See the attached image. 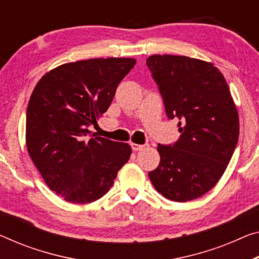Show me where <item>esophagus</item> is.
<instances>
[{"instance_id": "34e87169", "label": "esophagus", "mask_w": 259, "mask_h": 259, "mask_svg": "<svg viewBox=\"0 0 259 259\" xmlns=\"http://www.w3.org/2000/svg\"><path fill=\"white\" fill-rule=\"evenodd\" d=\"M131 147H132V149L134 152H138V150H141L143 149V145H138V143H131Z\"/></svg>"}]
</instances>
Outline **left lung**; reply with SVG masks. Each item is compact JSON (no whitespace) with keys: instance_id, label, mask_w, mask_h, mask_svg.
Returning <instances> with one entry per match:
<instances>
[{"instance_id":"8db88e82","label":"left lung","mask_w":259,"mask_h":259,"mask_svg":"<svg viewBox=\"0 0 259 259\" xmlns=\"http://www.w3.org/2000/svg\"><path fill=\"white\" fill-rule=\"evenodd\" d=\"M147 66L181 137L158 145L160 164L148 174L158 193L189 201L214 188L236 148L240 122L224 75L213 63L184 55H152Z\"/></svg>"}]
</instances>
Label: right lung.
Segmentation results:
<instances>
[{
	"label": "right lung",
	"mask_w": 259,
	"mask_h": 259,
	"mask_svg": "<svg viewBox=\"0 0 259 259\" xmlns=\"http://www.w3.org/2000/svg\"><path fill=\"white\" fill-rule=\"evenodd\" d=\"M137 61L89 59L65 63L39 79L26 110L27 152L49 188L74 204L102 198L130 160L128 143L89 138L119 83Z\"/></svg>",
	"instance_id": "right-lung-1"
}]
</instances>
